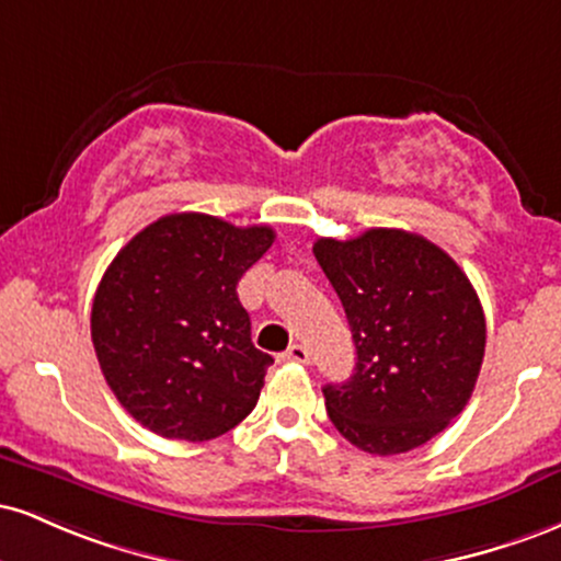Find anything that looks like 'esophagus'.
Wrapping results in <instances>:
<instances>
[{
  "label": "esophagus",
  "mask_w": 561,
  "mask_h": 561,
  "mask_svg": "<svg viewBox=\"0 0 561 561\" xmlns=\"http://www.w3.org/2000/svg\"><path fill=\"white\" fill-rule=\"evenodd\" d=\"M279 358H282V362H293V364H308V362H311V356H308V351L302 345H289Z\"/></svg>",
  "instance_id": "34e87169"
}]
</instances>
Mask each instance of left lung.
<instances>
[{"mask_svg": "<svg viewBox=\"0 0 561 561\" xmlns=\"http://www.w3.org/2000/svg\"><path fill=\"white\" fill-rule=\"evenodd\" d=\"M319 266L356 345L351 379L327 385V414L366 454H405L465 411L485 356V317L446 250L403 229L321 237Z\"/></svg>", "mask_w": 561, "mask_h": 561, "instance_id": "1", "label": "left lung"}]
</instances>
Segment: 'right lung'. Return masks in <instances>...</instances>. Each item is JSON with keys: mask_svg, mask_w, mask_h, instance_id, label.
I'll use <instances>...</instances> for the list:
<instances>
[{"mask_svg": "<svg viewBox=\"0 0 561 561\" xmlns=\"http://www.w3.org/2000/svg\"><path fill=\"white\" fill-rule=\"evenodd\" d=\"M272 242V227L171 214L115 255L94 295L92 343L141 427L203 443L255 409L274 358L250 340L237 282Z\"/></svg>", "mask_w": 561, "mask_h": 561, "instance_id": "add662e5", "label": "right lung"}]
</instances>
